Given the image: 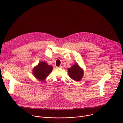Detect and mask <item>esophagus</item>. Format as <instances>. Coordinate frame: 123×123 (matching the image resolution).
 <instances>
[{
	"label": "esophagus",
	"mask_w": 123,
	"mask_h": 123,
	"mask_svg": "<svg viewBox=\"0 0 123 123\" xmlns=\"http://www.w3.org/2000/svg\"><path fill=\"white\" fill-rule=\"evenodd\" d=\"M62 68V66H60L57 67V68Z\"/></svg>",
	"instance_id": "esophagus-1"
}]
</instances>
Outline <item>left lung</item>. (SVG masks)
<instances>
[{
	"label": "left lung",
	"instance_id": "left-lung-1",
	"mask_svg": "<svg viewBox=\"0 0 123 123\" xmlns=\"http://www.w3.org/2000/svg\"><path fill=\"white\" fill-rule=\"evenodd\" d=\"M68 73L69 77L75 81L80 80L83 75V70L77 64H75L71 68H68Z\"/></svg>",
	"mask_w": 123,
	"mask_h": 123
}]
</instances>
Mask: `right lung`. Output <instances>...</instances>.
Wrapping results in <instances>:
<instances>
[{
    "mask_svg": "<svg viewBox=\"0 0 123 123\" xmlns=\"http://www.w3.org/2000/svg\"><path fill=\"white\" fill-rule=\"evenodd\" d=\"M53 70V67L44 62H41L33 70L34 76L40 80H43Z\"/></svg>",
    "mask_w": 123,
    "mask_h": 123,
    "instance_id": "obj_1",
    "label": "right lung"
}]
</instances>
